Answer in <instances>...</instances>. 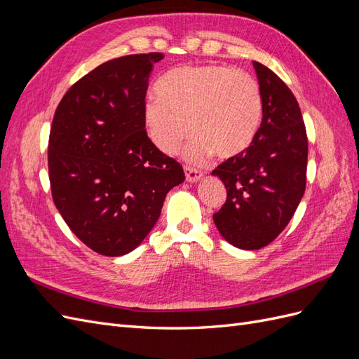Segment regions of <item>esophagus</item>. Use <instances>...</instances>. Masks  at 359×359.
<instances>
[{"label":"esophagus","instance_id":"esophagus-1","mask_svg":"<svg viewBox=\"0 0 359 359\" xmlns=\"http://www.w3.org/2000/svg\"><path fill=\"white\" fill-rule=\"evenodd\" d=\"M184 172H186V180L189 182H196L202 178V172L191 168V166H184Z\"/></svg>","mask_w":359,"mask_h":359}]
</instances>
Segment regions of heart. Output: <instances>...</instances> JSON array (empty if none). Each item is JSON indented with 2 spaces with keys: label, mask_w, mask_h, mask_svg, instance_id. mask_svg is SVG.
<instances>
[{
  "label": "heart",
  "mask_w": 359,
  "mask_h": 359,
  "mask_svg": "<svg viewBox=\"0 0 359 359\" xmlns=\"http://www.w3.org/2000/svg\"><path fill=\"white\" fill-rule=\"evenodd\" d=\"M156 90L158 97L144 104V124L161 153H175L189 130L193 137L186 156L194 161L211 153L231 158L253 142L262 95L252 74L215 64L178 67L163 76Z\"/></svg>",
  "instance_id": "b5f03b06"
}]
</instances>
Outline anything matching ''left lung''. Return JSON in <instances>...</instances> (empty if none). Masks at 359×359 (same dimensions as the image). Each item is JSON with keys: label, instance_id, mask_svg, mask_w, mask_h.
<instances>
[{"label": "left lung", "instance_id": "1", "mask_svg": "<svg viewBox=\"0 0 359 359\" xmlns=\"http://www.w3.org/2000/svg\"><path fill=\"white\" fill-rule=\"evenodd\" d=\"M262 95V123L241 154L212 170L227 190L212 219L224 240L259 250L285 229L306 191L309 140L295 95L278 76L253 61Z\"/></svg>", "mask_w": 359, "mask_h": 359}]
</instances>
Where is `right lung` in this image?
Returning a JSON list of instances; mask_svg holds the SVG:
<instances>
[{
	"instance_id": "1",
	"label": "right lung",
	"mask_w": 359,
	"mask_h": 359,
	"mask_svg": "<svg viewBox=\"0 0 359 359\" xmlns=\"http://www.w3.org/2000/svg\"><path fill=\"white\" fill-rule=\"evenodd\" d=\"M163 53L106 61L61 99L49 135L53 203L95 253L123 256L157 223L182 166L151 142L144 124L149 73Z\"/></svg>"
}]
</instances>
